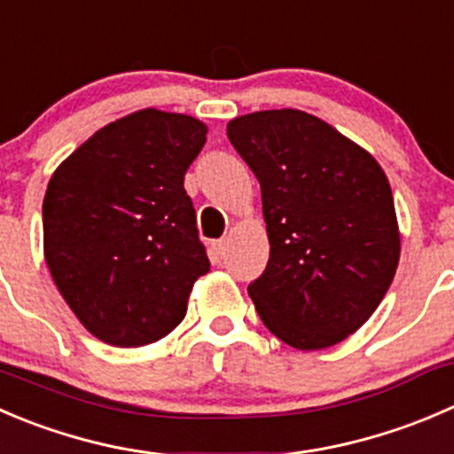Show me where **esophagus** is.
I'll list each match as a JSON object with an SVG mask.
<instances>
[{
	"mask_svg": "<svg viewBox=\"0 0 454 454\" xmlns=\"http://www.w3.org/2000/svg\"><path fill=\"white\" fill-rule=\"evenodd\" d=\"M226 248H228V244L223 239L213 241V244H210V254H213L215 262H222V259L226 257Z\"/></svg>",
	"mask_w": 454,
	"mask_h": 454,
	"instance_id": "34e87169",
	"label": "esophagus"
}]
</instances>
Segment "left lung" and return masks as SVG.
Segmentation results:
<instances>
[{
    "instance_id": "left-lung-1",
    "label": "left lung",
    "mask_w": 454,
    "mask_h": 454,
    "mask_svg": "<svg viewBox=\"0 0 454 454\" xmlns=\"http://www.w3.org/2000/svg\"><path fill=\"white\" fill-rule=\"evenodd\" d=\"M226 133L262 186L270 257L248 286L254 310L297 350L344 341L377 310L402 253L384 168L303 110L235 117Z\"/></svg>"
}]
</instances>
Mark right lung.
<instances>
[{"mask_svg": "<svg viewBox=\"0 0 454 454\" xmlns=\"http://www.w3.org/2000/svg\"><path fill=\"white\" fill-rule=\"evenodd\" d=\"M204 121L144 108L70 153L43 197V257L83 328L120 348L155 344L210 270L184 175Z\"/></svg>", "mask_w": 454, "mask_h": 454, "instance_id": "add662e5", "label": "right lung"}]
</instances>
